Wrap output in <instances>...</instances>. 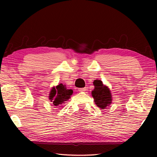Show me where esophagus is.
I'll list each match as a JSON object with an SVG mask.
<instances>
[{"label":"esophagus","mask_w":157,"mask_h":157,"mask_svg":"<svg viewBox=\"0 0 157 157\" xmlns=\"http://www.w3.org/2000/svg\"><path fill=\"white\" fill-rule=\"evenodd\" d=\"M78 90L79 92H85L86 90V88H79Z\"/></svg>","instance_id":"1"}]
</instances>
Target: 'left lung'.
Segmentation results:
<instances>
[{
    "label": "left lung",
    "instance_id": "left-lung-1",
    "mask_svg": "<svg viewBox=\"0 0 157 157\" xmlns=\"http://www.w3.org/2000/svg\"><path fill=\"white\" fill-rule=\"evenodd\" d=\"M93 84L94 89L92 91V96L95 104L101 109H105L112 103L113 98L111 90L100 79H95Z\"/></svg>",
    "mask_w": 157,
    "mask_h": 157
}]
</instances>
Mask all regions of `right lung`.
Returning a JSON list of instances; mask_svg holds the SVG:
<instances>
[{"label": "right lung", "instance_id": "add662e5", "mask_svg": "<svg viewBox=\"0 0 157 157\" xmlns=\"http://www.w3.org/2000/svg\"><path fill=\"white\" fill-rule=\"evenodd\" d=\"M72 94L71 89H67L65 85L60 84L56 86H53L48 96L49 100L55 106H61L68 101Z\"/></svg>", "mask_w": 157, "mask_h": 157}]
</instances>
